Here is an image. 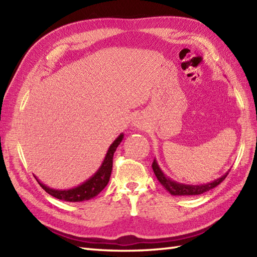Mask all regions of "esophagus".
I'll use <instances>...</instances> for the list:
<instances>
[{"mask_svg": "<svg viewBox=\"0 0 257 257\" xmlns=\"http://www.w3.org/2000/svg\"><path fill=\"white\" fill-rule=\"evenodd\" d=\"M135 125H136V127H137V128H140V124H139V123H136Z\"/></svg>", "mask_w": 257, "mask_h": 257, "instance_id": "34e87169", "label": "esophagus"}]
</instances>
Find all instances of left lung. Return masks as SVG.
<instances>
[{"label":"left lung","instance_id":"8db88e82","mask_svg":"<svg viewBox=\"0 0 257 257\" xmlns=\"http://www.w3.org/2000/svg\"><path fill=\"white\" fill-rule=\"evenodd\" d=\"M152 169H154V172L156 174L157 179L159 180V182L162 184V187L165 188L169 193L171 195H199L206 192L213 188H215L219 185L223 180H224L228 172L224 173L223 176L219 179L214 180L212 182H207L203 184H184V183H179L177 181H173L170 178H168L163 171L161 170V168L158 165L157 160L155 159L154 162H152Z\"/></svg>","mask_w":257,"mask_h":257}]
</instances>
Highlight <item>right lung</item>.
Returning <instances> with one entry per match:
<instances>
[{"label":"right lung","instance_id":"right-lung-1","mask_svg":"<svg viewBox=\"0 0 257 257\" xmlns=\"http://www.w3.org/2000/svg\"><path fill=\"white\" fill-rule=\"evenodd\" d=\"M123 139V134H120L116 140L110 145L108 148L107 154L105 156V159H103L101 166L99 169L95 172L94 176H91L88 180H86L85 182L77 185V187L67 189V190H56L47 187L44 183H42L40 180L36 177V181L38 184L44 189L48 194H51L54 198L58 200H63L66 202H81L86 200H90L95 198L96 195L99 194L103 188L106 187L109 182V179H110V174L112 170V159H113V154L116 151L117 147L120 145Z\"/></svg>","mask_w":257,"mask_h":257}]
</instances>
